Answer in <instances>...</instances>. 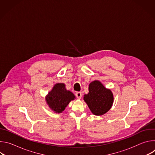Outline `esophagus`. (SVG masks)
<instances>
[{
  "label": "esophagus",
  "mask_w": 155,
  "mask_h": 155,
  "mask_svg": "<svg viewBox=\"0 0 155 155\" xmlns=\"http://www.w3.org/2000/svg\"><path fill=\"white\" fill-rule=\"evenodd\" d=\"M75 96H76V97H77L78 99H81L82 94H81V92H77L76 94H75Z\"/></svg>",
  "instance_id": "obj_1"
}]
</instances>
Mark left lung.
Returning <instances> with one entry per match:
<instances>
[{
	"label": "left lung",
	"instance_id": "left-lung-1",
	"mask_svg": "<svg viewBox=\"0 0 155 155\" xmlns=\"http://www.w3.org/2000/svg\"><path fill=\"white\" fill-rule=\"evenodd\" d=\"M89 93L84 94L83 100L92 114L101 116L106 114L112 107L114 97L112 91L106 88L99 80H94L89 84Z\"/></svg>",
	"mask_w": 155,
	"mask_h": 155
}]
</instances>
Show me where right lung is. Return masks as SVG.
Segmentation results:
<instances>
[{"label": "right lung", "mask_w": 155, "mask_h": 155, "mask_svg": "<svg viewBox=\"0 0 155 155\" xmlns=\"http://www.w3.org/2000/svg\"><path fill=\"white\" fill-rule=\"evenodd\" d=\"M75 99V96L66 90L65 84L62 83H56L45 97L47 105L56 114L62 113L69 102Z\"/></svg>", "instance_id": "right-lung-1"}]
</instances>
